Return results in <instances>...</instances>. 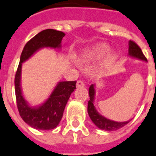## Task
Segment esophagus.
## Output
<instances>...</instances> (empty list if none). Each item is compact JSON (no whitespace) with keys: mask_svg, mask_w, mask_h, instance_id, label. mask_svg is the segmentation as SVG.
<instances>
[{"mask_svg":"<svg viewBox=\"0 0 156 156\" xmlns=\"http://www.w3.org/2000/svg\"><path fill=\"white\" fill-rule=\"evenodd\" d=\"M77 88H81V87H84V83L82 80H78L76 83Z\"/></svg>","mask_w":156,"mask_h":156,"instance_id":"1","label":"esophagus"}]
</instances>
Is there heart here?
Instances as JSON below:
<instances>
[{"mask_svg":"<svg viewBox=\"0 0 156 156\" xmlns=\"http://www.w3.org/2000/svg\"><path fill=\"white\" fill-rule=\"evenodd\" d=\"M110 51V47L106 44H98L94 46L89 48L88 49H85L84 51L82 52L81 57L82 60L84 61H90L94 59H98L105 56L106 54ZM115 58V55L114 54H109L108 58L110 60H112Z\"/></svg>","mask_w":156,"mask_h":156,"instance_id":"b5f03b06","label":"heart"}]
</instances>
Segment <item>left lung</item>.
<instances>
[{"label":"left lung","instance_id":"8db88e82","mask_svg":"<svg viewBox=\"0 0 156 156\" xmlns=\"http://www.w3.org/2000/svg\"><path fill=\"white\" fill-rule=\"evenodd\" d=\"M128 55L134 58L139 59L142 61L147 62V59L144 56V54L142 52V49L137 45L135 42L129 41V54ZM95 84H91L89 88V101L88 102V114H89L90 119L94 124L97 126L98 129L106 131H115L124 127V125L129 123L131 120L124 122H117L109 119L104 117L98 112L96 107L94 106L95 100Z\"/></svg>","mask_w":156,"mask_h":156}]
</instances>
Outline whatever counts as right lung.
Masks as SVG:
<instances>
[{
	"instance_id": "obj_1",
	"label": "right lung",
	"mask_w": 156,
	"mask_h": 156,
	"mask_svg": "<svg viewBox=\"0 0 156 156\" xmlns=\"http://www.w3.org/2000/svg\"><path fill=\"white\" fill-rule=\"evenodd\" d=\"M65 33L54 29L39 32L24 46L17 70L14 86L17 107L24 122L39 130L54 129L58 125L70 96L76 89V81H59L51 94L43 103L32 106L23 96L21 87L22 64L43 48L60 49Z\"/></svg>"
}]
</instances>
